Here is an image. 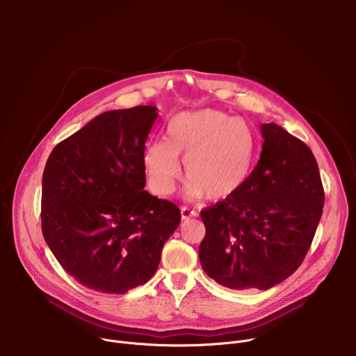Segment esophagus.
<instances>
[{"instance_id": "1", "label": "esophagus", "mask_w": 356, "mask_h": 356, "mask_svg": "<svg viewBox=\"0 0 356 356\" xmlns=\"http://www.w3.org/2000/svg\"><path fill=\"white\" fill-rule=\"evenodd\" d=\"M180 213H181V218H183V220H188V218H193V217L197 216V213H195L194 210H190V209H187V207H181V209H180Z\"/></svg>"}]
</instances>
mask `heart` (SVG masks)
Wrapping results in <instances>:
<instances>
[{
  "label": "heart",
  "mask_w": 356,
  "mask_h": 356,
  "mask_svg": "<svg viewBox=\"0 0 356 356\" xmlns=\"http://www.w3.org/2000/svg\"><path fill=\"white\" fill-rule=\"evenodd\" d=\"M257 154V136L242 118L202 108L176 114L166 127V140L146 145L143 166L149 184L161 195L172 194L183 175L188 198L227 200L246 183Z\"/></svg>",
  "instance_id": "b5f03b06"
}]
</instances>
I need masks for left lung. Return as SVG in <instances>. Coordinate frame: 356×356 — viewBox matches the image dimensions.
<instances>
[{
    "label": "left lung",
    "instance_id": "8db88e82",
    "mask_svg": "<svg viewBox=\"0 0 356 356\" xmlns=\"http://www.w3.org/2000/svg\"><path fill=\"white\" fill-rule=\"evenodd\" d=\"M261 159L232 197L201 210L202 269L228 289L268 290L307 255L324 207L310 147L275 122L262 124Z\"/></svg>",
    "mask_w": 356,
    "mask_h": 356
}]
</instances>
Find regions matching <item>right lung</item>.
I'll use <instances>...</instances> for the list:
<instances>
[{"label":"right lung","mask_w":356,"mask_h":356,"mask_svg":"<svg viewBox=\"0 0 356 356\" xmlns=\"http://www.w3.org/2000/svg\"><path fill=\"white\" fill-rule=\"evenodd\" d=\"M154 106L97 115L50 154L42 177V232L80 284L125 294L155 275L179 227L177 206L150 195L143 152Z\"/></svg>","instance_id":"obj_1"}]
</instances>
